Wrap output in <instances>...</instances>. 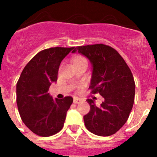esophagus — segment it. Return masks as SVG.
Segmentation results:
<instances>
[{"label": "esophagus", "mask_w": 157, "mask_h": 157, "mask_svg": "<svg viewBox=\"0 0 157 157\" xmlns=\"http://www.w3.org/2000/svg\"><path fill=\"white\" fill-rule=\"evenodd\" d=\"M80 101H81V99H79V98H75L73 102H74L75 104H78Z\"/></svg>", "instance_id": "esophagus-1"}]
</instances>
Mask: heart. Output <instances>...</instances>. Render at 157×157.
<instances>
[{
    "mask_svg": "<svg viewBox=\"0 0 157 157\" xmlns=\"http://www.w3.org/2000/svg\"><path fill=\"white\" fill-rule=\"evenodd\" d=\"M85 59V58L82 57V56H77L76 58H75L74 61H76V60H84Z\"/></svg>",
    "mask_w": 157,
    "mask_h": 157,
    "instance_id": "1",
    "label": "heart"
}]
</instances>
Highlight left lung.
<instances>
[{"mask_svg":"<svg viewBox=\"0 0 157 157\" xmlns=\"http://www.w3.org/2000/svg\"><path fill=\"white\" fill-rule=\"evenodd\" d=\"M77 52L92 65V93H99L105 99L100 107L94 100H86L90 111L83 117L86 127L96 135H112L125 124L133 108L135 84L132 73L119 52L109 45L78 46L72 51Z\"/></svg>","mask_w":157,"mask_h":157,"instance_id":"left-lung-1","label":"left lung"}]
</instances>
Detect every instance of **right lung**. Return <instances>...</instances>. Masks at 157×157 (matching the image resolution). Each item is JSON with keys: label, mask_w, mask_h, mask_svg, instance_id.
<instances>
[{"label": "right lung", "mask_w": 157, "mask_h": 157, "mask_svg": "<svg viewBox=\"0 0 157 157\" xmlns=\"http://www.w3.org/2000/svg\"><path fill=\"white\" fill-rule=\"evenodd\" d=\"M74 48L55 47L41 51L20 75L16 84L18 110L25 125L37 135L49 137L63 128L73 98L53 99L48 89L57 81L61 61Z\"/></svg>", "instance_id": "right-lung-1"}]
</instances>
